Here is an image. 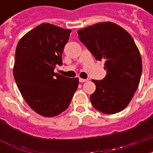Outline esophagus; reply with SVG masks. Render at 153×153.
<instances>
[{
    "label": "esophagus",
    "instance_id": "34e87169",
    "mask_svg": "<svg viewBox=\"0 0 153 153\" xmlns=\"http://www.w3.org/2000/svg\"><path fill=\"white\" fill-rule=\"evenodd\" d=\"M88 79H81L79 78V82L80 83H84V82H87Z\"/></svg>",
    "mask_w": 153,
    "mask_h": 153
}]
</instances>
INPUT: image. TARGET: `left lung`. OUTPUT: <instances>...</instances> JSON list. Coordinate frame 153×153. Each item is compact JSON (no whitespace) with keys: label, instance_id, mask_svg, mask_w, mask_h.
<instances>
[{"label":"left lung","instance_id":"obj_1","mask_svg":"<svg viewBox=\"0 0 153 153\" xmlns=\"http://www.w3.org/2000/svg\"><path fill=\"white\" fill-rule=\"evenodd\" d=\"M79 40L97 60H105L106 75L93 79L95 92L90 96L93 107L112 115L128 106L138 88L142 58L134 41L125 29L111 22H102L78 31Z\"/></svg>","mask_w":153,"mask_h":153}]
</instances>
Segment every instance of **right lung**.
<instances>
[{
	"label": "right lung",
	"instance_id": "add662e5",
	"mask_svg": "<svg viewBox=\"0 0 153 153\" xmlns=\"http://www.w3.org/2000/svg\"><path fill=\"white\" fill-rule=\"evenodd\" d=\"M70 29L44 23L19 41L13 74L25 102L35 112L53 117L65 111L78 88L79 79L54 72L62 65Z\"/></svg>",
	"mask_w": 153,
	"mask_h": 153
}]
</instances>
